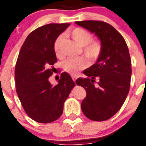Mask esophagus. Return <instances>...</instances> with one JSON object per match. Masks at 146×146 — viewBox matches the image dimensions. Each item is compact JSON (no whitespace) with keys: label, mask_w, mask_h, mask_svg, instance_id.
Here are the masks:
<instances>
[{"label":"esophagus","mask_w":146,"mask_h":146,"mask_svg":"<svg viewBox=\"0 0 146 146\" xmlns=\"http://www.w3.org/2000/svg\"><path fill=\"white\" fill-rule=\"evenodd\" d=\"M72 79L73 80V81L76 82V79H77V76H72Z\"/></svg>","instance_id":"1"}]
</instances>
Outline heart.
<instances>
[{
    "label": "heart",
    "instance_id": "b5f03b06",
    "mask_svg": "<svg viewBox=\"0 0 146 146\" xmlns=\"http://www.w3.org/2000/svg\"><path fill=\"white\" fill-rule=\"evenodd\" d=\"M69 35L80 46L83 47L82 53L88 61L92 62L99 58L102 52V46L99 42L92 41V34L82 28L76 27L69 32ZM62 43V36H58L54 42V50L57 57L61 56ZM86 66V61L81 57H69L62 64L64 70L71 75H76Z\"/></svg>",
    "mask_w": 146,
    "mask_h": 146
}]
</instances>
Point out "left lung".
Masks as SVG:
<instances>
[{"label":"left lung","mask_w":146,"mask_h":146,"mask_svg":"<svg viewBox=\"0 0 146 146\" xmlns=\"http://www.w3.org/2000/svg\"><path fill=\"white\" fill-rule=\"evenodd\" d=\"M100 40L102 52L96 63L84 70L89 78H79L76 83L86 91L81 103L83 114L92 121L111 118L120 110L130 88L131 61L129 48L120 33L111 25L102 21L76 22ZM98 79L97 86L94 84Z\"/></svg>","instance_id":"left-lung-1"}]
</instances>
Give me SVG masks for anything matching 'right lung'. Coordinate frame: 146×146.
<instances>
[{
	"mask_svg": "<svg viewBox=\"0 0 146 146\" xmlns=\"http://www.w3.org/2000/svg\"><path fill=\"white\" fill-rule=\"evenodd\" d=\"M70 24H48L35 29L21 47L15 70L16 92L23 109L31 119L39 123L58 119L64 111V102L75 86L66 72L53 86L48 78L56 62L54 50L56 39Z\"/></svg>",
	"mask_w": 146,
	"mask_h": 146,
	"instance_id": "right-lung-1",
	"label": "right lung"
}]
</instances>
